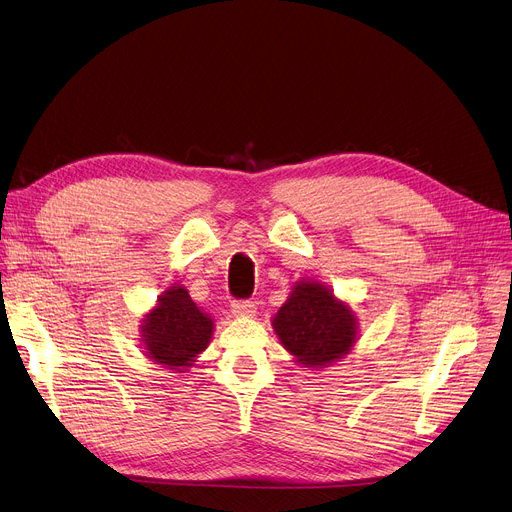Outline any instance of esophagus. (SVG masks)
<instances>
[{
  "mask_svg": "<svg viewBox=\"0 0 512 512\" xmlns=\"http://www.w3.org/2000/svg\"><path fill=\"white\" fill-rule=\"evenodd\" d=\"M232 313L238 315V317H253L255 315V304L249 298L232 300Z\"/></svg>",
  "mask_w": 512,
  "mask_h": 512,
  "instance_id": "1",
  "label": "esophagus"
}]
</instances>
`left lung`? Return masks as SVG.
I'll list each match as a JSON object with an SVG mask.
<instances>
[{"label": "left lung", "mask_w": 512, "mask_h": 512, "mask_svg": "<svg viewBox=\"0 0 512 512\" xmlns=\"http://www.w3.org/2000/svg\"><path fill=\"white\" fill-rule=\"evenodd\" d=\"M282 346L309 368L327 366L350 352L354 315L321 284H298L274 319Z\"/></svg>", "instance_id": "1"}]
</instances>
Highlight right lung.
<instances>
[{
	"mask_svg": "<svg viewBox=\"0 0 512 512\" xmlns=\"http://www.w3.org/2000/svg\"><path fill=\"white\" fill-rule=\"evenodd\" d=\"M214 323L199 311L185 288H173L160 296L144 325L148 356L168 368L189 366L208 348Z\"/></svg>",
	"mask_w": 512,
	"mask_h": 512,
	"instance_id": "1",
	"label": "right lung"
}]
</instances>
